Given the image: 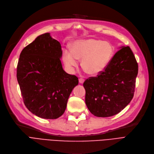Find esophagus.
Segmentation results:
<instances>
[{
    "label": "esophagus",
    "mask_w": 154,
    "mask_h": 154,
    "mask_svg": "<svg viewBox=\"0 0 154 154\" xmlns=\"http://www.w3.org/2000/svg\"><path fill=\"white\" fill-rule=\"evenodd\" d=\"M84 82H85V79H83V78H79V83H84Z\"/></svg>",
    "instance_id": "esophagus-1"
}]
</instances>
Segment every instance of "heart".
<instances>
[{
    "label": "heart",
    "mask_w": 154,
    "mask_h": 154,
    "mask_svg": "<svg viewBox=\"0 0 154 154\" xmlns=\"http://www.w3.org/2000/svg\"><path fill=\"white\" fill-rule=\"evenodd\" d=\"M113 48L110 43L97 39H85L75 41L72 51L64 49L63 59L69 68H76L78 60L82 61V66L88 75L97 76L103 72L113 54Z\"/></svg>",
    "instance_id": "b5f03b06"
}]
</instances>
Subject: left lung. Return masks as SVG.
I'll list each match as a JSON object with an SVG mask.
<instances>
[{
    "instance_id": "left-lung-1",
    "label": "left lung",
    "mask_w": 154,
    "mask_h": 154,
    "mask_svg": "<svg viewBox=\"0 0 154 154\" xmlns=\"http://www.w3.org/2000/svg\"><path fill=\"white\" fill-rule=\"evenodd\" d=\"M138 68L130 47H121L103 72L83 83L90 112L98 117H108L125 108L134 97Z\"/></svg>"
}]
</instances>
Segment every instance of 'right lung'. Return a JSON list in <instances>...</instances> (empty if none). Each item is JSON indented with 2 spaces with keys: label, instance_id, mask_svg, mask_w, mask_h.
<instances>
[{
  "label": "right lung",
  "instance_id": "right-lung-1",
  "mask_svg": "<svg viewBox=\"0 0 154 154\" xmlns=\"http://www.w3.org/2000/svg\"><path fill=\"white\" fill-rule=\"evenodd\" d=\"M62 54L61 44L49 32L39 35L20 54L17 79L24 103L32 113L42 119L61 116L78 84L75 75L64 71Z\"/></svg>",
  "mask_w": 154,
  "mask_h": 154
}]
</instances>
